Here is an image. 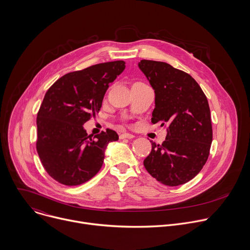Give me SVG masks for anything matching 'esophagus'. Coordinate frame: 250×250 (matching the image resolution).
<instances>
[{"label": "esophagus", "mask_w": 250, "mask_h": 250, "mask_svg": "<svg viewBox=\"0 0 250 250\" xmlns=\"http://www.w3.org/2000/svg\"><path fill=\"white\" fill-rule=\"evenodd\" d=\"M134 137V135L133 134H131V133H122V134H120V138L121 139H124V138H128V139H131V138H133Z\"/></svg>", "instance_id": "1"}]
</instances>
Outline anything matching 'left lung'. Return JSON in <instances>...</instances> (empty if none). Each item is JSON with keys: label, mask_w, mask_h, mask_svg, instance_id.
<instances>
[{"label": "left lung", "mask_w": 250, "mask_h": 250, "mask_svg": "<svg viewBox=\"0 0 250 250\" xmlns=\"http://www.w3.org/2000/svg\"><path fill=\"white\" fill-rule=\"evenodd\" d=\"M155 93L151 123H168L162 145L152 142L144 165L155 179L166 186L190 181L206 164L212 140L208 99L196 80L168 63L140 60Z\"/></svg>", "instance_id": "1"}]
</instances>
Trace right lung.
<instances>
[{
    "label": "right lung",
    "instance_id": "right-lung-1",
    "mask_svg": "<svg viewBox=\"0 0 250 250\" xmlns=\"http://www.w3.org/2000/svg\"><path fill=\"white\" fill-rule=\"evenodd\" d=\"M125 64L104 62L67 73L47 90L37 118V151L45 171L60 184L89 181L103 165L106 146L119 139L110 128L88 135L83 125L100 111L109 84Z\"/></svg>",
    "mask_w": 250,
    "mask_h": 250
}]
</instances>
